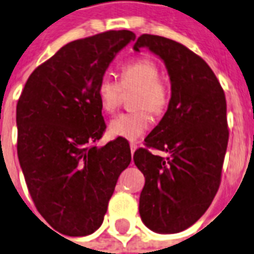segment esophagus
Here are the masks:
<instances>
[{
  "label": "esophagus",
  "mask_w": 254,
  "mask_h": 254,
  "mask_svg": "<svg viewBox=\"0 0 254 254\" xmlns=\"http://www.w3.org/2000/svg\"><path fill=\"white\" fill-rule=\"evenodd\" d=\"M138 148V146H137V144H135V142H131L130 144V152H131V154H133V153L135 152V149Z\"/></svg>",
  "instance_id": "esophagus-1"
}]
</instances>
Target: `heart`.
I'll use <instances>...</instances> for the list:
<instances>
[{"instance_id": "heart-1", "label": "heart", "mask_w": 254, "mask_h": 254, "mask_svg": "<svg viewBox=\"0 0 254 254\" xmlns=\"http://www.w3.org/2000/svg\"><path fill=\"white\" fill-rule=\"evenodd\" d=\"M131 108L135 110L119 114L109 124V134L127 141H137L150 127V116H161L168 109L170 89L160 77V67L148 57L127 61L120 67L119 82L104 75L96 88L97 101L104 113L112 114L121 102L123 92H133Z\"/></svg>"}]
</instances>
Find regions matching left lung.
<instances>
[{"label":"left lung","mask_w":254,"mask_h":254,"mask_svg":"<svg viewBox=\"0 0 254 254\" xmlns=\"http://www.w3.org/2000/svg\"><path fill=\"white\" fill-rule=\"evenodd\" d=\"M165 63L172 84L166 113L134 152L144 173L140 216L157 233H179L210 206L221 183L229 140L225 93L204 60L180 42L153 34L137 38ZM170 153L154 156L148 148Z\"/></svg>","instance_id":"8db88e82"}]
</instances>
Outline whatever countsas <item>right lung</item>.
Listing matches in <instances>:
<instances>
[{
  "label": "right lung",
  "mask_w": 254,
  "mask_h": 254,
  "mask_svg": "<svg viewBox=\"0 0 254 254\" xmlns=\"http://www.w3.org/2000/svg\"><path fill=\"white\" fill-rule=\"evenodd\" d=\"M135 34L109 30L75 40L36 67L17 102V153L37 210L53 229L88 236L101 226L129 142H96L106 124L96 88Z\"/></svg>",
  "instance_id": "add662e5"
}]
</instances>
